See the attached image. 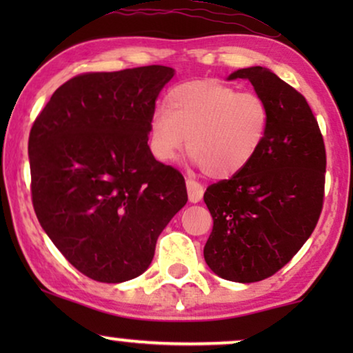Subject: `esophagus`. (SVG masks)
<instances>
[{
	"label": "esophagus",
	"mask_w": 353,
	"mask_h": 353,
	"mask_svg": "<svg viewBox=\"0 0 353 353\" xmlns=\"http://www.w3.org/2000/svg\"><path fill=\"white\" fill-rule=\"evenodd\" d=\"M186 190L191 202H199L202 199V196H204V186H202L199 181L191 180V178L186 180Z\"/></svg>",
	"instance_id": "esophagus-1"
}]
</instances>
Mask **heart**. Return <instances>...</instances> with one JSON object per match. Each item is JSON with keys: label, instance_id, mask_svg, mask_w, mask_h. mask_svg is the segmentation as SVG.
Instances as JSON below:
<instances>
[{"label": "heart", "instance_id": "b5f03b06", "mask_svg": "<svg viewBox=\"0 0 353 353\" xmlns=\"http://www.w3.org/2000/svg\"><path fill=\"white\" fill-rule=\"evenodd\" d=\"M167 109L149 119V146L168 162L186 146L207 176L230 178L257 156L268 132L270 109L257 93H239L215 80L186 81L168 91Z\"/></svg>", "mask_w": 353, "mask_h": 353}]
</instances>
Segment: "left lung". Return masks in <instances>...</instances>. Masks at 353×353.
Returning a JSON list of instances; mask_svg holds the SVG:
<instances>
[{"label":"left lung","instance_id":"left-lung-1","mask_svg":"<svg viewBox=\"0 0 353 353\" xmlns=\"http://www.w3.org/2000/svg\"><path fill=\"white\" fill-rule=\"evenodd\" d=\"M270 109L268 132L244 170L207 188L212 272L236 283L273 276L315 230L325 199L326 149L307 99L265 67L236 70Z\"/></svg>","mask_w":353,"mask_h":353}]
</instances>
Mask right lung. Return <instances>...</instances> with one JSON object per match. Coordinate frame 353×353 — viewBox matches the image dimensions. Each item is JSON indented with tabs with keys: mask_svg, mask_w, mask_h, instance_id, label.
<instances>
[{
	"mask_svg": "<svg viewBox=\"0 0 353 353\" xmlns=\"http://www.w3.org/2000/svg\"><path fill=\"white\" fill-rule=\"evenodd\" d=\"M172 77L165 65L80 74L54 91L32 125L37 219L94 281L146 272L159 234L188 201L181 173L148 146L149 119Z\"/></svg>",
	"mask_w": 353,
	"mask_h": 353,
	"instance_id": "right-lung-1",
	"label": "right lung"
}]
</instances>
